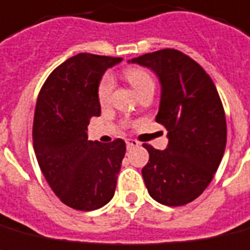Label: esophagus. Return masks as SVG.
Segmentation results:
<instances>
[{
    "label": "esophagus",
    "mask_w": 250,
    "mask_h": 250,
    "mask_svg": "<svg viewBox=\"0 0 250 250\" xmlns=\"http://www.w3.org/2000/svg\"><path fill=\"white\" fill-rule=\"evenodd\" d=\"M139 146V142L135 141V139H126V147L127 149L134 148V147H138Z\"/></svg>",
    "instance_id": "obj_1"
}]
</instances>
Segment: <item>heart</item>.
<instances>
[{
    "label": "heart",
    "instance_id": "heart-1",
    "mask_svg": "<svg viewBox=\"0 0 250 250\" xmlns=\"http://www.w3.org/2000/svg\"><path fill=\"white\" fill-rule=\"evenodd\" d=\"M125 77L138 91V94H141L142 91H145L148 87H155V81H153L152 76L149 75V72L141 68V67H130V68L125 69ZM113 86H115V83H113L112 76L104 75L102 77L99 83H98L97 90L98 101L102 105L109 103Z\"/></svg>",
    "mask_w": 250,
    "mask_h": 250
}]
</instances>
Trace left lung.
I'll return each mask as SVG.
<instances>
[{
	"label": "left lung",
	"instance_id": "obj_1",
	"mask_svg": "<svg viewBox=\"0 0 250 250\" xmlns=\"http://www.w3.org/2000/svg\"><path fill=\"white\" fill-rule=\"evenodd\" d=\"M130 62L159 77L156 123L167 127L169 138L164 151L143 145L149 153L142 169L146 187L160 204H188L210 183L226 148V116L218 91L204 68L178 50L163 49Z\"/></svg>",
	"mask_w": 250,
	"mask_h": 250
}]
</instances>
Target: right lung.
Segmentation results:
<instances>
[{"label": "right lung", "mask_w": 250, "mask_h": 250, "mask_svg": "<svg viewBox=\"0 0 250 250\" xmlns=\"http://www.w3.org/2000/svg\"><path fill=\"white\" fill-rule=\"evenodd\" d=\"M121 58L81 53L54 69L40 90L33 148L43 177L62 203L90 211L113 197L125 156L123 139L87 141V125L101 116L98 83Z\"/></svg>", "instance_id": "right-lung-1"}]
</instances>
